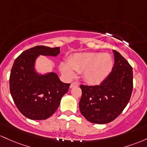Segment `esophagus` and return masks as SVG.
<instances>
[{"label":"esophagus","mask_w":147,"mask_h":147,"mask_svg":"<svg viewBox=\"0 0 147 147\" xmlns=\"http://www.w3.org/2000/svg\"><path fill=\"white\" fill-rule=\"evenodd\" d=\"M78 85H79V84L78 82H73L71 84L70 87L71 88H72V87H78Z\"/></svg>","instance_id":"obj_1"}]
</instances>
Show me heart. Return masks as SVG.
I'll return each instance as SVG.
<instances>
[{
    "mask_svg": "<svg viewBox=\"0 0 147 147\" xmlns=\"http://www.w3.org/2000/svg\"><path fill=\"white\" fill-rule=\"evenodd\" d=\"M113 60L108 53H79L69 59V63L61 62L60 69L68 78L75 76V71L82 72L84 80L91 85L103 82L112 71Z\"/></svg>",
    "mask_w": 147,
    "mask_h": 147,
    "instance_id": "1",
    "label": "heart"
}]
</instances>
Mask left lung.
Returning a JSON list of instances; mask_svg holds the SVG:
<instances>
[{
	"instance_id": "1",
	"label": "left lung",
	"mask_w": 147,
	"mask_h": 147,
	"mask_svg": "<svg viewBox=\"0 0 147 147\" xmlns=\"http://www.w3.org/2000/svg\"><path fill=\"white\" fill-rule=\"evenodd\" d=\"M112 71L100 85H80L79 108L90 122L104 124L115 120L126 108L133 91V69L119 53L113 50Z\"/></svg>"
}]
</instances>
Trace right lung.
Here are the masks:
<instances>
[{
  "instance_id": "obj_1",
  "label": "right lung",
  "mask_w": 147,
  "mask_h": 147,
  "mask_svg": "<svg viewBox=\"0 0 147 147\" xmlns=\"http://www.w3.org/2000/svg\"><path fill=\"white\" fill-rule=\"evenodd\" d=\"M60 47L37 46L16 57L9 76V90L21 114L32 120L47 119L56 111L62 97L68 92L69 83H64L55 73L39 75L34 62L39 55L56 56Z\"/></svg>"
}]
</instances>
